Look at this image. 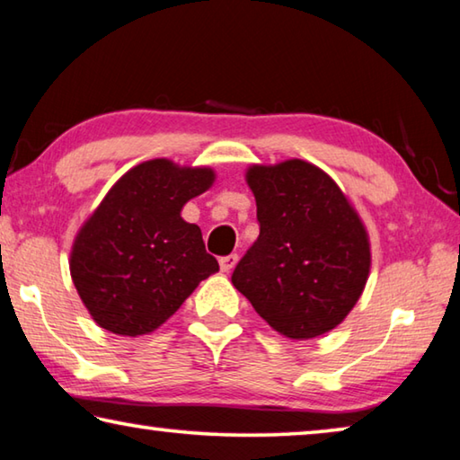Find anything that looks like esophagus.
Here are the masks:
<instances>
[{"mask_svg": "<svg viewBox=\"0 0 460 460\" xmlns=\"http://www.w3.org/2000/svg\"><path fill=\"white\" fill-rule=\"evenodd\" d=\"M239 261L237 253H231V255H225V258L219 260V266H221V271H225V274H229V271L235 268V263Z\"/></svg>", "mask_w": 460, "mask_h": 460, "instance_id": "obj_1", "label": "esophagus"}]
</instances>
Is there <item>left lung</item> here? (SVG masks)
<instances>
[{"label":"left lung","instance_id":"left-lung-1","mask_svg":"<svg viewBox=\"0 0 460 460\" xmlns=\"http://www.w3.org/2000/svg\"><path fill=\"white\" fill-rule=\"evenodd\" d=\"M260 237L231 282L271 329L314 339L345 321L369 278L367 229L347 194L306 160L252 164Z\"/></svg>","mask_w":460,"mask_h":460}]
</instances>
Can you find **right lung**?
<instances>
[{"label": "right lung", "mask_w": 460, "mask_h": 460, "mask_svg": "<svg viewBox=\"0 0 460 460\" xmlns=\"http://www.w3.org/2000/svg\"><path fill=\"white\" fill-rule=\"evenodd\" d=\"M208 166L154 158L128 170L81 225L71 278L101 329L139 337L160 329L202 279L219 271L199 225L181 211L215 182Z\"/></svg>", "instance_id": "obj_1"}]
</instances>
